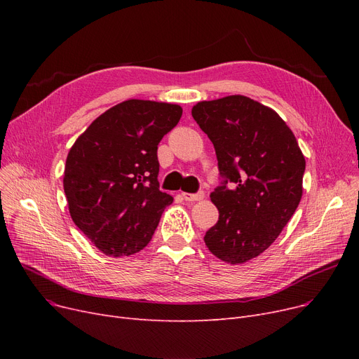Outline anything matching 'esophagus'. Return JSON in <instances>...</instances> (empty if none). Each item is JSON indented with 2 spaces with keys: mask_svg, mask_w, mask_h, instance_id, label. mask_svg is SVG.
Listing matches in <instances>:
<instances>
[{
  "mask_svg": "<svg viewBox=\"0 0 359 359\" xmlns=\"http://www.w3.org/2000/svg\"><path fill=\"white\" fill-rule=\"evenodd\" d=\"M182 196H183V199L184 201H187V202H195V201H201V199H203V192H198V194H182Z\"/></svg>",
  "mask_w": 359,
  "mask_h": 359,
  "instance_id": "obj_1",
  "label": "esophagus"
}]
</instances>
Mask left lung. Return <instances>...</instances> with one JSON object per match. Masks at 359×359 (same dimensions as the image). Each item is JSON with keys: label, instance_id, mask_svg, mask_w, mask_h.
<instances>
[{"label": "left lung", "instance_id": "1", "mask_svg": "<svg viewBox=\"0 0 359 359\" xmlns=\"http://www.w3.org/2000/svg\"><path fill=\"white\" fill-rule=\"evenodd\" d=\"M192 116L214 144L221 186L211 194L219 218L206 248L237 265L265 252L303 196L306 158L275 110L246 96L199 102Z\"/></svg>", "mask_w": 359, "mask_h": 359}]
</instances>
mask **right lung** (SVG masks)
<instances>
[{
	"label": "right lung",
	"instance_id": "1",
	"mask_svg": "<svg viewBox=\"0 0 359 359\" xmlns=\"http://www.w3.org/2000/svg\"><path fill=\"white\" fill-rule=\"evenodd\" d=\"M182 107L130 99L110 107L71 147L64 191L74 224L106 256L142 250L173 202L158 187L157 148Z\"/></svg>",
	"mask_w": 359,
	"mask_h": 359
}]
</instances>
